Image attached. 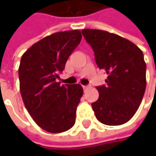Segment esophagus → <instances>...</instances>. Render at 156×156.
Segmentation results:
<instances>
[{
  "label": "esophagus",
  "mask_w": 156,
  "mask_h": 156,
  "mask_svg": "<svg viewBox=\"0 0 156 156\" xmlns=\"http://www.w3.org/2000/svg\"><path fill=\"white\" fill-rule=\"evenodd\" d=\"M82 87H83L84 89H86V88H87V87H88V86H82Z\"/></svg>",
  "instance_id": "obj_1"
}]
</instances>
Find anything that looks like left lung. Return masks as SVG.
<instances>
[{"label": "left lung", "instance_id": "obj_1", "mask_svg": "<svg viewBox=\"0 0 156 156\" xmlns=\"http://www.w3.org/2000/svg\"><path fill=\"white\" fill-rule=\"evenodd\" d=\"M99 69L108 75L106 85L96 87L99 98L92 103L100 122L117 126L128 122L141 104L146 89V63L141 49L115 34L82 29Z\"/></svg>", "mask_w": 156, "mask_h": 156}]
</instances>
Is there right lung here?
Instances as JSON below:
<instances>
[{"instance_id": "obj_1", "label": "right lung", "mask_w": 156, "mask_h": 156, "mask_svg": "<svg viewBox=\"0 0 156 156\" xmlns=\"http://www.w3.org/2000/svg\"><path fill=\"white\" fill-rule=\"evenodd\" d=\"M81 40L80 30L57 32L34 43L21 56L23 102L35 123L49 133L65 132L75 122L83 88L80 84L61 85L56 79Z\"/></svg>"}]
</instances>
